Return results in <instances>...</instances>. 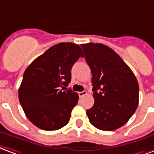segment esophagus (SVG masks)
<instances>
[{"mask_svg": "<svg viewBox=\"0 0 154 154\" xmlns=\"http://www.w3.org/2000/svg\"><path fill=\"white\" fill-rule=\"evenodd\" d=\"M78 94H79V97H82L87 94V92H86V91H82V92H79Z\"/></svg>", "mask_w": 154, "mask_h": 154, "instance_id": "34e87169", "label": "esophagus"}]
</instances>
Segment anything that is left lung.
Returning a JSON list of instances; mask_svg holds the SVG:
<instances>
[{
	"mask_svg": "<svg viewBox=\"0 0 154 154\" xmlns=\"http://www.w3.org/2000/svg\"><path fill=\"white\" fill-rule=\"evenodd\" d=\"M81 47L93 76L94 104L86 112L89 122L102 131H115L130 120L138 106L136 77L106 45L89 42Z\"/></svg>",
	"mask_w": 154,
	"mask_h": 154,
	"instance_id": "8db88e82",
	"label": "left lung"
}]
</instances>
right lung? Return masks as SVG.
Masks as SVG:
<instances>
[{"label":"right lung","instance_id":"add662e5","mask_svg":"<svg viewBox=\"0 0 154 154\" xmlns=\"http://www.w3.org/2000/svg\"><path fill=\"white\" fill-rule=\"evenodd\" d=\"M84 56L79 45L60 42L27 67L19 99L26 116L37 127L56 131L68 124L79 95L66 87L71 80L73 65Z\"/></svg>","mask_w":154,"mask_h":154}]
</instances>
